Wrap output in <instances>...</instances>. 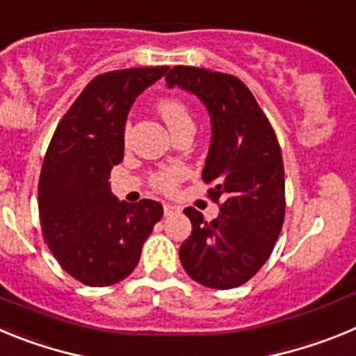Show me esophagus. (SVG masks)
Returning a JSON list of instances; mask_svg holds the SVG:
<instances>
[{"label":"esophagus","mask_w":356,"mask_h":356,"mask_svg":"<svg viewBox=\"0 0 356 356\" xmlns=\"http://www.w3.org/2000/svg\"><path fill=\"white\" fill-rule=\"evenodd\" d=\"M178 212V209L172 205H169V203H163V216H172V213Z\"/></svg>","instance_id":"1"}]
</instances>
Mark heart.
<instances>
[{"instance_id":"1","label":"heart","mask_w":356,"mask_h":356,"mask_svg":"<svg viewBox=\"0 0 356 356\" xmlns=\"http://www.w3.org/2000/svg\"><path fill=\"white\" fill-rule=\"evenodd\" d=\"M159 112L172 134H176V131L185 127H194L193 114H191L187 103L181 102L180 97H163V99H160ZM184 175L185 172L181 168L162 169V171H156L149 176V184L160 193H171L172 188L178 185V181L184 178Z\"/></svg>"}]
</instances>
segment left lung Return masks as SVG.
Listing matches in <instances>:
<instances>
[{
	"mask_svg": "<svg viewBox=\"0 0 356 356\" xmlns=\"http://www.w3.org/2000/svg\"><path fill=\"white\" fill-rule=\"evenodd\" d=\"M168 87H181L205 103L212 140L203 181L219 216L205 221L184 210L193 234L180 246L187 275L210 289H234L259 273L273 253L285 217L282 149L271 122L251 90L234 74L176 65Z\"/></svg>",
	"mask_w": 356,
	"mask_h": 356,
	"instance_id": "obj_1",
	"label": "left lung"
}]
</instances>
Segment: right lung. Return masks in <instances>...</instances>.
<instances>
[{
  "mask_svg": "<svg viewBox=\"0 0 356 356\" xmlns=\"http://www.w3.org/2000/svg\"><path fill=\"white\" fill-rule=\"evenodd\" d=\"M168 69L97 74L60 119L44 156L39 178L42 237L62 269L89 287L127 278L162 219L159 201H119L110 193L108 178L122 160L131 103Z\"/></svg>",
  "mask_w": 356,
  "mask_h": 356,
  "instance_id": "right-lung-1",
  "label": "right lung"
}]
</instances>
